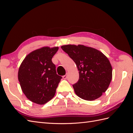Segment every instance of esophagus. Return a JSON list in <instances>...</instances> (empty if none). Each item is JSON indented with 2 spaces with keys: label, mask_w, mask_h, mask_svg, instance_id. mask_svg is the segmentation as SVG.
Segmentation results:
<instances>
[{
  "label": "esophagus",
  "mask_w": 133,
  "mask_h": 133,
  "mask_svg": "<svg viewBox=\"0 0 133 133\" xmlns=\"http://www.w3.org/2000/svg\"><path fill=\"white\" fill-rule=\"evenodd\" d=\"M63 78L64 79H66V78H67V75H65L63 76Z\"/></svg>",
  "instance_id": "esophagus-1"
}]
</instances>
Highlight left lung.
<instances>
[{
  "label": "left lung",
  "instance_id": "1",
  "mask_svg": "<svg viewBox=\"0 0 133 133\" xmlns=\"http://www.w3.org/2000/svg\"><path fill=\"white\" fill-rule=\"evenodd\" d=\"M61 48L73 60L79 71L78 82L73 85L76 95L89 101L100 97L112 79V66L108 58L95 48L80 44Z\"/></svg>",
  "mask_w": 133,
  "mask_h": 133
}]
</instances>
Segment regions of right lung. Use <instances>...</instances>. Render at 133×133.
I'll return each mask as SVG.
<instances>
[{
	"mask_svg": "<svg viewBox=\"0 0 133 133\" xmlns=\"http://www.w3.org/2000/svg\"><path fill=\"white\" fill-rule=\"evenodd\" d=\"M58 46H44L28 54L19 66L18 77L26 97L35 104L43 105L54 97L62 78L57 74L51 59Z\"/></svg>",
	"mask_w": 133,
	"mask_h": 133,
	"instance_id": "right-lung-1",
	"label": "right lung"
}]
</instances>
